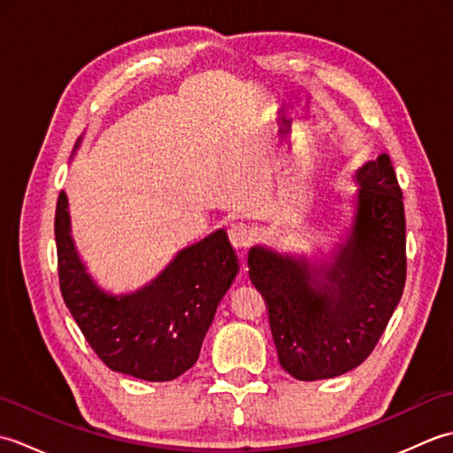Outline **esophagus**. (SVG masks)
Returning a JSON list of instances; mask_svg holds the SVG:
<instances>
[{"mask_svg":"<svg viewBox=\"0 0 453 453\" xmlns=\"http://www.w3.org/2000/svg\"><path fill=\"white\" fill-rule=\"evenodd\" d=\"M227 234H229V242H232L235 249H247L255 239L253 229L247 224H243V221H235V224L229 226Z\"/></svg>","mask_w":453,"mask_h":453,"instance_id":"34e87169","label":"esophagus"}]
</instances>
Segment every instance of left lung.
Wrapping results in <instances>:
<instances>
[{
	"mask_svg": "<svg viewBox=\"0 0 453 453\" xmlns=\"http://www.w3.org/2000/svg\"><path fill=\"white\" fill-rule=\"evenodd\" d=\"M354 180L352 226L329 255L249 249L278 362L302 381L336 378L368 358L405 288V208L388 153L365 161Z\"/></svg>",
	"mask_w": 453,
	"mask_h": 453,
	"instance_id": "left-lung-1",
	"label": "left lung"
}]
</instances>
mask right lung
Returning a JSON list of instances; mask_svg holds the SVG:
<instances>
[{
  "label": "right lung",
  "mask_w": 453,
  "mask_h": 453,
  "mask_svg": "<svg viewBox=\"0 0 453 453\" xmlns=\"http://www.w3.org/2000/svg\"><path fill=\"white\" fill-rule=\"evenodd\" d=\"M80 143L81 138L75 150ZM54 235L64 302L112 372L171 381L195 365L221 297L239 273L226 229L180 249L151 282L127 294L107 292L89 274L72 237L64 190L58 196Z\"/></svg>",
  "instance_id": "right-lung-1"
}]
</instances>
